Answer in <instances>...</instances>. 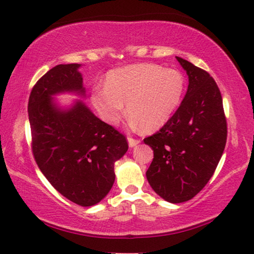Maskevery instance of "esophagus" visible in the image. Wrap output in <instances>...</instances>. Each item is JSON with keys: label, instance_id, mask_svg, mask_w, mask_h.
<instances>
[{"label": "esophagus", "instance_id": "34e87169", "mask_svg": "<svg viewBox=\"0 0 254 254\" xmlns=\"http://www.w3.org/2000/svg\"><path fill=\"white\" fill-rule=\"evenodd\" d=\"M127 142H128V146H130L131 148H133V147L137 146L138 143L140 142V140L133 139V138H127Z\"/></svg>", "mask_w": 254, "mask_h": 254}]
</instances>
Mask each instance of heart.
<instances>
[{
	"instance_id": "b5f03b06",
	"label": "heart",
	"mask_w": 254,
	"mask_h": 254,
	"mask_svg": "<svg viewBox=\"0 0 254 254\" xmlns=\"http://www.w3.org/2000/svg\"><path fill=\"white\" fill-rule=\"evenodd\" d=\"M184 90L185 79L178 70L135 64L109 71L105 86H96L91 100L99 116L111 126L120 122L127 104L132 126L154 131L171 119Z\"/></svg>"
}]
</instances>
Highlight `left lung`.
<instances>
[{
	"label": "left lung",
	"mask_w": 254,
	"mask_h": 254,
	"mask_svg": "<svg viewBox=\"0 0 254 254\" xmlns=\"http://www.w3.org/2000/svg\"><path fill=\"white\" fill-rule=\"evenodd\" d=\"M188 75L183 103L156 133L143 139L154 150L146 177L170 203L191 199L211 179L224 153L227 122L217 83L207 71L176 57Z\"/></svg>",
	"instance_id": "obj_1"
}]
</instances>
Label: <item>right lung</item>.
<instances>
[{
	"instance_id": "add662e5",
	"label": "right lung",
	"mask_w": 254,
	"mask_h": 254,
	"mask_svg": "<svg viewBox=\"0 0 254 254\" xmlns=\"http://www.w3.org/2000/svg\"><path fill=\"white\" fill-rule=\"evenodd\" d=\"M79 64L58 65L44 74L30 92L28 119L37 165L67 199L92 206L115 181L114 164L127 151L123 134L103 122L82 100L62 107L60 93L85 96Z\"/></svg>"
}]
</instances>
